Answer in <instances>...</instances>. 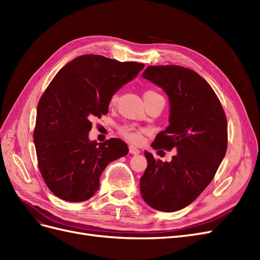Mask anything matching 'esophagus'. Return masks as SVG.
Returning <instances> with one entry per match:
<instances>
[{
	"label": "esophagus",
	"mask_w": 260,
	"mask_h": 260,
	"mask_svg": "<svg viewBox=\"0 0 260 260\" xmlns=\"http://www.w3.org/2000/svg\"><path fill=\"white\" fill-rule=\"evenodd\" d=\"M129 152H130L131 154H133V155H138V154L140 153V149H138L136 146L130 145V146H129Z\"/></svg>",
	"instance_id": "obj_1"
}]
</instances>
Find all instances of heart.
<instances>
[{
  "label": "heart",
  "mask_w": 260,
  "mask_h": 260,
  "mask_svg": "<svg viewBox=\"0 0 260 260\" xmlns=\"http://www.w3.org/2000/svg\"><path fill=\"white\" fill-rule=\"evenodd\" d=\"M158 95L159 94L156 91L147 90L144 93V99L152 98V96H158ZM117 101H118V94L115 93L112 95L111 100H109V103H111V105H115L117 103ZM118 131H119L121 137H123L125 140H128L129 142L137 144V143L142 142L143 135L146 130L144 128L138 127V125H136V124H123V125H121V127L118 128Z\"/></svg>",
  "instance_id": "heart-1"
}]
</instances>
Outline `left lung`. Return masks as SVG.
<instances>
[{
  "label": "left lung",
  "mask_w": 260,
  "mask_h": 260,
  "mask_svg": "<svg viewBox=\"0 0 260 260\" xmlns=\"http://www.w3.org/2000/svg\"><path fill=\"white\" fill-rule=\"evenodd\" d=\"M142 76L162 88L170 102V124L152 146L175 148L178 154L167 162L144 152L147 167L140 191L154 209L177 211L198 199L214 179L226 152V117L215 91L192 69L148 66Z\"/></svg>",
  "instance_id": "8db88e82"
}]
</instances>
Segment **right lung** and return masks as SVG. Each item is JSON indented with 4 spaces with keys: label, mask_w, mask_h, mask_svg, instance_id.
<instances>
[{
    "label": "right lung",
    "mask_w": 260,
    "mask_h": 260,
    "mask_svg": "<svg viewBox=\"0 0 260 260\" xmlns=\"http://www.w3.org/2000/svg\"><path fill=\"white\" fill-rule=\"evenodd\" d=\"M143 67L85 54L53 78L38 103L34 142L42 178L57 198L74 203L89 200L107 165L128 154L120 139L90 141V120L106 115L113 94Z\"/></svg>",
    "instance_id": "1"
}]
</instances>
